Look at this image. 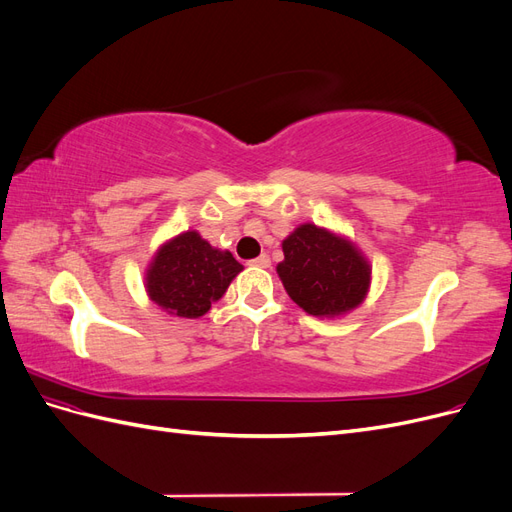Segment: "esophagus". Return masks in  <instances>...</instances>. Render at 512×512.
Instances as JSON below:
<instances>
[{"label":"esophagus","mask_w":512,"mask_h":512,"mask_svg":"<svg viewBox=\"0 0 512 512\" xmlns=\"http://www.w3.org/2000/svg\"><path fill=\"white\" fill-rule=\"evenodd\" d=\"M252 265H254V267H260V269H267V267H271V258H269L267 254H260L258 258L252 260Z\"/></svg>","instance_id":"1"}]
</instances>
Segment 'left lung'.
Masks as SVG:
<instances>
[{"label": "left lung", "mask_w": 512, "mask_h": 512, "mask_svg": "<svg viewBox=\"0 0 512 512\" xmlns=\"http://www.w3.org/2000/svg\"><path fill=\"white\" fill-rule=\"evenodd\" d=\"M282 250L277 275L309 316L339 318L365 301L371 265L348 237L307 222L290 232Z\"/></svg>", "instance_id": "obj_1"}]
</instances>
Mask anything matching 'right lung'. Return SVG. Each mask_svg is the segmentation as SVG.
<instances>
[{
    "mask_svg": "<svg viewBox=\"0 0 512 512\" xmlns=\"http://www.w3.org/2000/svg\"><path fill=\"white\" fill-rule=\"evenodd\" d=\"M243 271L228 250H218L196 230H185L158 247L145 271L147 297L177 318L205 316Z\"/></svg>",
    "mask_w": 512,
    "mask_h": 512,
    "instance_id": "1",
    "label": "right lung"
}]
</instances>
